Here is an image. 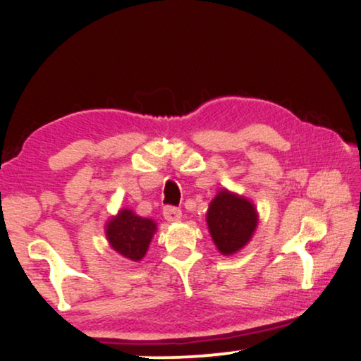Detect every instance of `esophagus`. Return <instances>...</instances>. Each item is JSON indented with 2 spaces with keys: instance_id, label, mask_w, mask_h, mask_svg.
<instances>
[{
  "instance_id": "esophagus-1",
  "label": "esophagus",
  "mask_w": 361,
  "mask_h": 361,
  "mask_svg": "<svg viewBox=\"0 0 361 361\" xmlns=\"http://www.w3.org/2000/svg\"><path fill=\"white\" fill-rule=\"evenodd\" d=\"M162 215H164V219L167 221H177V220H180L182 210L177 209V207L167 205V207H164V210H162Z\"/></svg>"
}]
</instances>
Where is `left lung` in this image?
<instances>
[{"mask_svg":"<svg viewBox=\"0 0 361 361\" xmlns=\"http://www.w3.org/2000/svg\"><path fill=\"white\" fill-rule=\"evenodd\" d=\"M207 225L221 255H233L248 243L258 225L255 205L245 197L221 190L210 202Z\"/></svg>","mask_w":361,"mask_h":361,"instance_id":"left-lung-1","label":"left lung"}]
</instances>
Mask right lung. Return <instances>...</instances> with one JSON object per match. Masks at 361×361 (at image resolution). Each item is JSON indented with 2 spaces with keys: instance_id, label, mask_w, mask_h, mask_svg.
I'll return each instance as SVG.
<instances>
[{
  "instance_id": "obj_1",
  "label": "right lung",
  "mask_w": 361,
  "mask_h": 361,
  "mask_svg": "<svg viewBox=\"0 0 361 361\" xmlns=\"http://www.w3.org/2000/svg\"><path fill=\"white\" fill-rule=\"evenodd\" d=\"M154 231V221L137 216L126 209L106 225V236L111 248L131 261H140L146 255Z\"/></svg>"
}]
</instances>
